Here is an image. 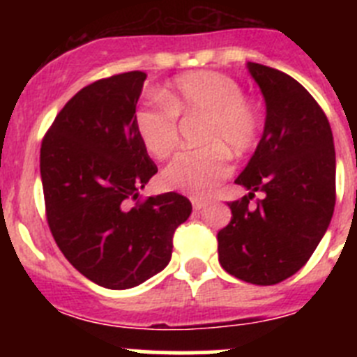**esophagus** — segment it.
Segmentation results:
<instances>
[{"label":"esophagus","instance_id":"34e87169","mask_svg":"<svg viewBox=\"0 0 357 357\" xmlns=\"http://www.w3.org/2000/svg\"><path fill=\"white\" fill-rule=\"evenodd\" d=\"M191 204H193L195 211H200L206 207V200H200V198H191Z\"/></svg>","mask_w":357,"mask_h":357}]
</instances>
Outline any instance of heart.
Wrapping results in <instances>:
<instances>
[{
  "instance_id": "b5f03b06",
  "label": "heart",
  "mask_w": 357,
  "mask_h": 357,
  "mask_svg": "<svg viewBox=\"0 0 357 357\" xmlns=\"http://www.w3.org/2000/svg\"><path fill=\"white\" fill-rule=\"evenodd\" d=\"M162 102L135 110L134 125L144 150L166 159L178 146L176 116H206L202 143L184 151L164 169V184L193 198H206L230 173L229 150L243 155L254 150L261 135L259 110L245 98L241 85L218 71L181 75L160 93Z\"/></svg>"
}]
</instances>
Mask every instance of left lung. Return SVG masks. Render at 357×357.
<instances>
[{
  "label": "left lung",
  "mask_w": 357,
  "mask_h": 357,
  "mask_svg": "<svg viewBox=\"0 0 357 357\" xmlns=\"http://www.w3.org/2000/svg\"><path fill=\"white\" fill-rule=\"evenodd\" d=\"M247 68L266 102V121L236 178L250 193L229 204L232 218L218 232V257L230 275L272 286L298 272L326 234L336 202V153L327 116L295 78L255 62ZM255 190L265 198L252 208Z\"/></svg>",
  "instance_id": "8db88e82"
}]
</instances>
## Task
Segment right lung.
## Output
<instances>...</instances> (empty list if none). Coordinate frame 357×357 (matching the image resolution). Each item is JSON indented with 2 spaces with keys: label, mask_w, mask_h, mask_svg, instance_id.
<instances>
[{
  "label": "right lung",
  "mask_w": 357,
  "mask_h": 357,
  "mask_svg": "<svg viewBox=\"0 0 357 357\" xmlns=\"http://www.w3.org/2000/svg\"><path fill=\"white\" fill-rule=\"evenodd\" d=\"M146 75L128 71L78 91L40 144L46 218L66 259L98 286L128 289L172 259L173 234L191 214L178 193L137 200L157 173L135 132Z\"/></svg>",
  "instance_id": "add662e5"
}]
</instances>
